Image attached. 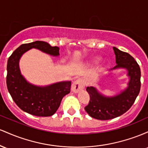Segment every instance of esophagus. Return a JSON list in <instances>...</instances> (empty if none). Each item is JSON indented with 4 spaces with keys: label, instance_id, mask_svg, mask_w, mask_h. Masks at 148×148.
Returning a JSON list of instances; mask_svg holds the SVG:
<instances>
[{
    "label": "esophagus",
    "instance_id": "esophagus-1",
    "mask_svg": "<svg viewBox=\"0 0 148 148\" xmlns=\"http://www.w3.org/2000/svg\"><path fill=\"white\" fill-rule=\"evenodd\" d=\"M86 86V83L83 79H78L76 80L72 85V90L74 92H79V91L82 90L85 88Z\"/></svg>",
    "mask_w": 148,
    "mask_h": 148
}]
</instances>
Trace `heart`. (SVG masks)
Returning a JSON list of instances; mask_svg holds the SVG:
<instances>
[{
  "label": "heart",
  "mask_w": 148,
  "mask_h": 148,
  "mask_svg": "<svg viewBox=\"0 0 148 148\" xmlns=\"http://www.w3.org/2000/svg\"><path fill=\"white\" fill-rule=\"evenodd\" d=\"M99 60H100L99 58H94V60H92V62H94L95 64H97L98 62H99Z\"/></svg>",
  "instance_id": "b5f03b06"
}]
</instances>
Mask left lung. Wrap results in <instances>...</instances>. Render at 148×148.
<instances>
[{"label":"left lung","instance_id":"8db88e82","mask_svg":"<svg viewBox=\"0 0 148 148\" xmlns=\"http://www.w3.org/2000/svg\"><path fill=\"white\" fill-rule=\"evenodd\" d=\"M113 49L116 65L111 70L126 69L130 79L125 90L111 97L100 94L92 86L87 87L90 101L85 110L90 116L97 120H111L126 113L133 105L140 89V69L138 64L128 53L122 51L116 47Z\"/></svg>","mask_w":148,"mask_h":148}]
</instances>
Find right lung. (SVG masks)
Masks as SVG:
<instances>
[{
  "label": "right lung",
  "instance_id": "add662e5",
  "mask_svg": "<svg viewBox=\"0 0 148 148\" xmlns=\"http://www.w3.org/2000/svg\"><path fill=\"white\" fill-rule=\"evenodd\" d=\"M33 48L53 56H59V47H51L47 42L35 41L21 45L8 58L7 87L14 102L23 111L35 116H51L59 108L63 97L70 92L71 81L44 87L28 83L21 74L18 62L25 52Z\"/></svg>",
  "mask_w": 148,
  "mask_h": 148
}]
</instances>
